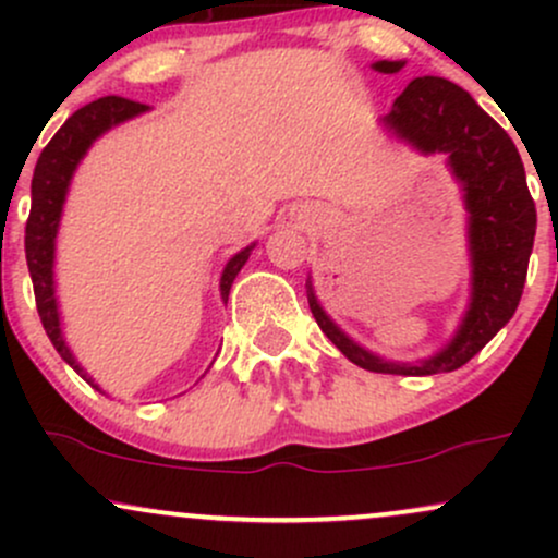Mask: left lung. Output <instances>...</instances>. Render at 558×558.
Listing matches in <instances>:
<instances>
[{
	"label": "left lung",
	"mask_w": 558,
	"mask_h": 558,
	"mask_svg": "<svg viewBox=\"0 0 558 558\" xmlns=\"http://www.w3.org/2000/svg\"><path fill=\"white\" fill-rule=\"evenodd\" d=\"M403 60H377V73H399ZM380 123L420 155H444L462 185L470 252V301L444 349L417 362H393L364 349L319 304L312 275L306 299L319 330L349 362L383 375H438L466 364L514 317L535 241V202L514 141L464 88L446 78H414Z\"/></svg>",
	"instance_id": "obj_1"
}]
</instances>
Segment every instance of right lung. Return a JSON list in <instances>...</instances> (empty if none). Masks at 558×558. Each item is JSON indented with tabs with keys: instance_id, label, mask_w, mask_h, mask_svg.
<instances>
[{
	"instance_id": "right-lung-1",
	"label": "right lung",
	"mask_w": 558,
	"mask_h": 558,
	"mask_svg": "<svg viewBox=\"0 0 558 558\" xmlns=\"http://www.w3.org/2000/svg\"><path fill=\"white\" fill-rule=\"evenodd\" d=\"M149 112V107L141 101L123 99V96H101L92 105L81 107L65 120V125L54 133L52 141L44 146L41 157H38L34 181H31V215L28 226H25V262H28L31 280H34L38 317H41L44 330H47L49 341L54 343L57 354L65 360L70 367L78 373L83 380L92 383L96 390H101L94 383V377L81 367L75 354L70 351L62 332L60 304H57V286H54V252H57V233H60V220L65 213L68 191L73 183L75 170L88 155L96 138L105 136L112 128L128 123V120L138 118V114ZM257 243H248L246 248L235 252L226 262L220 272V299L228 304L230 286H233L235 275L252 257ZM105 393V390H101Z\"/></svg>"
}]
</instances>
